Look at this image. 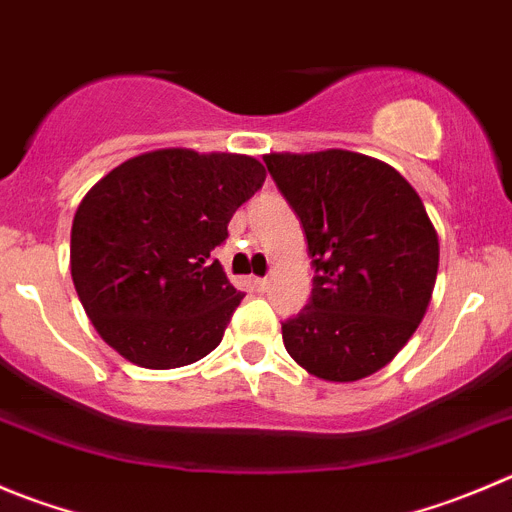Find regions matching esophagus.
<instances>
[{
	"instance_id": "esophagus-1",
	"label": "esophagus",
	"mask_w": 512,
	"mask_h": 512,
	"mask_svg": "<svg viewBox=\"0 0 512 512\" xmlns=\"http://www.w3.org/2000/svg\"><path fill=\"white\" fill-rule=\"evenodd\" d=\"M253 286H256V291H261V294H264V291H269V279H253Z\"/></svg>"
}]
</instances>
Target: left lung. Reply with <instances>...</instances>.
Listing matches in <instances>:
<instances>
[{"instance_id": "1", "label": "left lung", "mask_w": 512, "mask_h": 512, "mask_svg": "<svg viewBox=\"0 0 512 512\" xmlns=\"http://www.w3.org/2000/svg\"><path fill=\"white\" fill-rule=\"evenodd\" d=\"M264 163L314 266L309 304L281 321L286 352L326 382L369 377L425 316L440 261L435 226L415 188L369 155L271 153Z\"/></svg>"}]
</instances>
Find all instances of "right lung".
<instances>
[{
  "label": "right lung",
  "mask_w": 512,
  "mask_h": 512,
  "mask_svg": "<svg viewBox=\"0 0 512 512\" xmlns=\"http://www.w3.org/2000/svg\"><path fill=\"white\" fill-rule=\"evenodd\" d=\"M264 180L248 155L168 148L125 160L90 188L72 221L70 269L115 352L173 369L221 344L243 294L211 253Z\"/></svg>",
  "instance_id": "add662e5"
}]
</instances>
